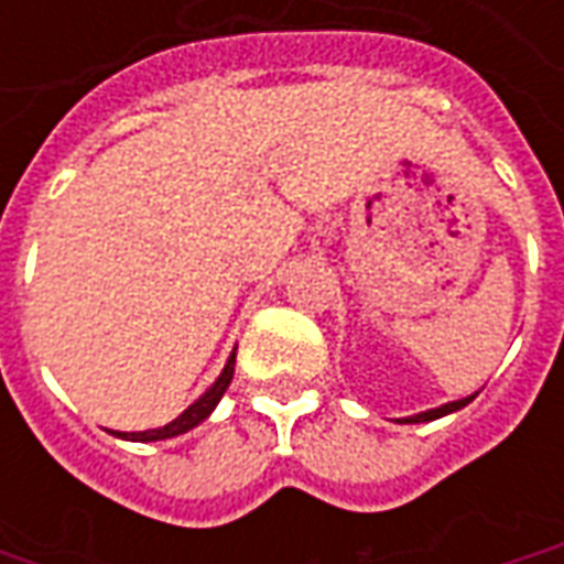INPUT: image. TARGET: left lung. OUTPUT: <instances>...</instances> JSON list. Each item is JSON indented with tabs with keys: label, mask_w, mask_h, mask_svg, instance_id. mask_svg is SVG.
I'll return each instance as SVG.
<instances>
[{
	"label": "left lung",
	"mask_w": 564,
	"mask_h": 564,
	"mask_svg": "<svg viewBox=\"0 0 564 564\" xmlns=\"http://www.w3.org/2000/svg\"><path fill=\"white\" fill-rule=\"evenodd\" d=\"M471 399H474V395H471ZM471 399H459V402L441 404V408H435V411H425V414L408 416V420H402V423H429V420H437V416H447V414H453V411H459V408H465V404L471 402Z\"/></svg>",
	"instance_id": "obj_1"
}]
</instances>
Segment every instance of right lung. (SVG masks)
Wrapping results in <instances>:
<instances>
[{"instance_id": "right-lung-1", "label": "right lung", "mask_w": 564, "mask_h": 564, "mask_svg": "<svg viewBox=\"0 0 564 564\" xmlns=\"http://www.w3.org/2000/svg\"><path fill=\"white\" fill-rule=\"evenodd\" d=\"M232 375H235V354L229 356V362H226V368H223V375L217 380H214V387H210L198 402H193L189 408H186L184 414L177 416V420H172L169 425H162V429H150V432H132V435H127V432H115L117 437H129V441H165V437H174V435H184V432H189L193 425H198L202 420H208V414L217 408V402L223 399V392H226V387L232 383Z\"/></svg>"}]
</instances>
